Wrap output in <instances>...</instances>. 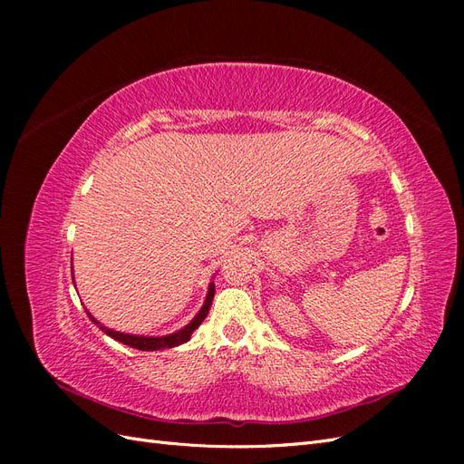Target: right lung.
<instances>
[{"label": "right lung", "mask_w": 464, "mask_h": 464, "mask_svg": "<svg viewBox=\"0 0 464 464\" xmlns=\"http://www.w3.org/2000/svg\"><path fill=\"white\" fill-rule=\"evenodd\" d=\"M75 285V283H73ZM213 298H215V283L210 280L208 283V290H207V296H205V302L201 305V310L198 312V315H195L188 325L184 329H179L176 333H170V334H162V336H147V334H131V333H121V331H116V329H110L106 325H102L101 321H96L91 312L89 314V319L94 323V325L101 329L102 333H106L108 336H111V339L121 343V344H128L131 348H137V350H143V353H152V350H164V348H174V346H179L184 344L191 339V333L198 329L203 319L207 317L208 310H210V304H213Z\"/></svg>", "instance_id": "right-lung-1"}]
</instances>
